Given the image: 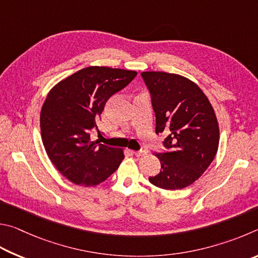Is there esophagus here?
I'll list each match as a JSON object with an SVG mask.
<instances>
[{
  "label": "esophagus",
  "instance_id": "1",
  "mask_svg": "<svg viewBox=\"0 0 258 258\" xmlns=\"http://www.w3.org/2000/svg\"><path fill=\"white\" fill-rule=\"evenodd\" d=\"M134 154L137 157H143L147 154V152L146 151H137V152H134Z\"/></svg>",
  "mask_w": 258,
  "mask_h": 258
}]
</instances>
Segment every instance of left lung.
<instances>
[{"instance_id": "8db88e82", "label": "left lung", "mask_w": 258, "mask_h": 258, "mask_svg": "<svg viewBox=\"0 0 258 258\" xmlns=\"http://www.w3.org/2000/svg\"><path fill=\"white\" fill-rule=\"evenodd\" d=\"M155 113V133L164 134V152L159 174L150 177L154 186L177 190L201 177L214 160L219 147V124L209 98L182 76L142 72Z\"/></svg>"}]
</instances>
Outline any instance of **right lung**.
I'll return each mask as SVG.
<instances>
[{"mask_svg":"<svg viewBox=\"0 0 258 258\" xmlns=\"http://www.w3.org/2000/svg\"><path fill=\"white\" fill-rule=\"evenodd\" d=\"M136 71L88 67L48 93L40 112V133L49 160L63 177L79 186H96L123 160V152L90 141L108 98L128 86Z\"/></svg>","mask_w":258,"mask_h":258,"instance_id":"right-lung-1","label":"right lung"}]
</instances>
